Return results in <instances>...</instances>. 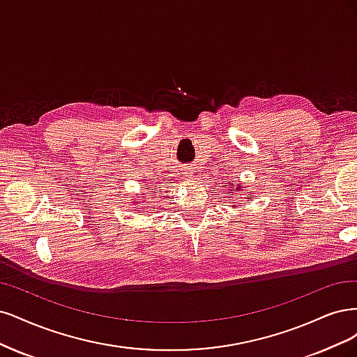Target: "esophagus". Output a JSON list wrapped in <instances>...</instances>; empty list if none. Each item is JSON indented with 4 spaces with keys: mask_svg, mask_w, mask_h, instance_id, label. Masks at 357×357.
I'll list each match as a JSON object with an SVG mask.
<instances>
[{
    "mask_svg": "<svg viewBox=\"0 0 357 357\" xmlns=\"http://www.w3.org/2000/svg\"><path fill=\"white\" fill-rule=\"evenodd\" d=\"M181 175L185 178V179H192L194 178V170H192V167L191 166H183V167H181Z\"/></svg>",
    "mask_w": 357,
    "mask_h": 357,
    "instance_id": "1",
    "label": "esophagus"
}]
</instances>
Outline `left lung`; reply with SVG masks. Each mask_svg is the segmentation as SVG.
<instances>
[{"label": "left lung", "mask_w": 357, "mask_h": 357, "mask_svg": "<svg viewBox=\"0 0 357 357\" xmlns=\"http://www.w3.org/2000/svg\"><path fill=\"white\" fill-rule=\"evenodd\" d=\"M241 188H243V187H241V183H240V185H234V183H233V181H229V183H228V192H227V195H229V197H233V195H234V192L236 191H241ZM240 195V194H238ZM243 199H248V202L252 199V195L250 194H248L246 195V197H243ZM231 208H237V206L236 204H231Z\"/></svg>", "instance_id": "obj_1"}]
</instances>
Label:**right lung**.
I'll return each mask as SVG.
<instances>
[{
  "label": "right lung",
  "mask_w": 357,
  "mask_h": 357,
  "mask_svg": "<svg viewBox=\"0 0 357 357\" xmlns=\"http://www.w3.org/2000/svg\"><path fill=\"white\" fill-rule=\"evenodd\" d=\"M149 194H153V192H142V194H139V197H136V199H139V202H136L135 200L133 202V204L135 206H137V204H142V203H145V195H149ZM139 208H141V206H139Z\"/></svg>",
  "instance_id": "add662e5"
}]
</instances>
